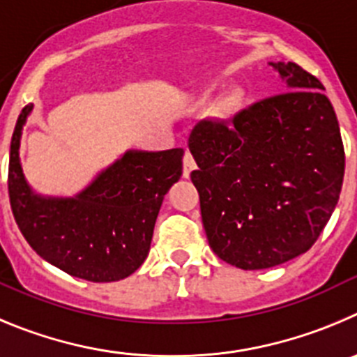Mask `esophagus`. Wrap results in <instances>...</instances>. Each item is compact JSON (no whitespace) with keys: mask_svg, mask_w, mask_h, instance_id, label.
I'll use <instances>...</instances> for the list:
<instances>
[{"mask_svg":"<svg viewBox=\"0 0 357 357\" xmlns=\"http://www.w3.org/2000/svg\"><path fill=\"white\" fill-rule=\"evenodd\" d=\"M195 169H197V165H195L194 156L190 155V151H186L185 156H183V178H190V172Z\"/></svg>","mask_w":357,"mask_h":357,"instance_id":"esophagus-1","label":"esophagus"}]
</instances>
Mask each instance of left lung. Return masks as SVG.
<instances>
[{
    "instance_id": "obj_1",
    "label": "left lung",
    "mask_w": 357,
    "mask_h": 357,
    "mask_svg": "<svg viewBox=\"0 0 357 357\" xmlns=\"http://www.w3.org/2000/svg\"><path fill=\"white\" fill-rule=\"evenodd\" d=\"M287 91L226 121H201L188 147L208 243L243 271L306 252L340 199L345 151L324 85L294 62L271 63Z\"/></svg>"
}]
</instances>
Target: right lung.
<instances>
[{
  "label": "right lung",
  "mask_w": 357,
  "mask_h": 357,
  "mask_svg": "<svg viewBox=\"0 0 357 357\" xmlns=\"http://www.w3.org/2000/svg\"><path fill=\"white\" fill-rule=\"evenodd\" d=\"M31 108L19 115L8 162V195L22 236L40 258L75 278H128L147 258L163 197L183 174L185 151H128L76 197H43L31 192L19 162Z\"/></svg>",
  "instance_id": "right-lung-1"
}]
</instances>
